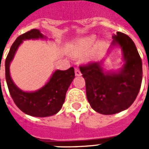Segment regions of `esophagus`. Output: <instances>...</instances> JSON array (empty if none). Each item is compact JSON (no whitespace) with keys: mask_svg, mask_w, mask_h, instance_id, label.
Masks as SVG:
<instances>
[{"mask_svg":"<svg viewBox=\"0 0 149 149\" xmlns=\"http://www.w3.org/2000/svg\"><path fill=\"white\" fill-rule=\"evenodd\" d=\"M75 74H76V76H81V72L79 68H76L75 69Z\"/></svg>","mask_w":149,"mask_h":149,"instance_id":"esophagus-1","label":"esophagus"}]
</instances>
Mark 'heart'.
<instances>
[{
	"label": "heart",
	"instance_id": "b5f03b06",
	"mask_svg": "<svg viewBox=\"0 0 149 149\" xmlns=\"http://www.w3.org/2000/svg\"><path fill=\"white\" fill-rule=\"evenodd\" d=\"M95 40H96V37L94 35H91L88 37L81 38L75 44V52L77 55H81V54H84L85 52H87L92 48V46L93 45ZM104 44L103 42L97 43L90 51L89 57L94 58V57L100 55L102 52V50L104 49Z\"/></svg>",
	"mask_w": 149,
	"mask_h": 149
}]
</instances>
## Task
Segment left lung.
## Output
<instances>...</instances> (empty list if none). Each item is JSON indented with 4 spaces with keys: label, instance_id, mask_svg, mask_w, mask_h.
Here are the masks:
<instances>
[{
    "label": "left lung",
    "instance_id": "1",
    "mask_svg": "<svg viewBox=\"0 0 149 149\" xmlns=\"http://www.w3.org/2000/svg\"><path fill=\"white\" fill-rule=\"evenodd\" d=\"M112 45L121 47L125 64L118 73L104 72L98 62L80 66L85 80L86 96L91 107L104 115H112L131 106L142 82V61L136 47L128 35L117 32Z\"/></svg>",
    "mask_w": 149,
    "mask_h": 149
}]
</instances>
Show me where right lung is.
Listing matches in <instances>:
<instances>
[{
	"instance_id": "obj_1",
	"label": "right lung",
	"mask_w": 149,
	"mask_h": 149,
	"mask_svg": "<svg viewBox=\"0 0 149 149\" xmlns=\"http://www.w3.org/2000/svg\"><path fill=\"white\" fill-rule=\"evenodd\" d=\"M43 37L40 32L36 29L19 36L11 46L5 60V78L14 103L23 112L37 117L52 116L61 110L65 102L67 90L75 77L74 68L71 67L65 71L56 70L49 82L37 92H23L15 85L9 75V65L17 49L24 40Z\"/></svg>"
}]
</instances>
